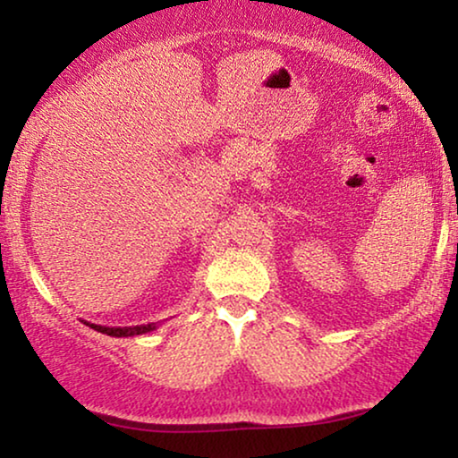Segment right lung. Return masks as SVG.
I'll use <instances>...</instances> for the list:
<instances>
[{
  "instance_id": "add662e5",
  "label": "right lung",
  "mask_w": 458,
  "mask_h": 458,
  "mask_svg": "<svg viewBox=\"0 0 458 458\" xmlns=\"http://www.w3.org/2000/svg\"><path fill=\"white\" fill-rule=\"evenodd\" d=\"M91 329L99 331V334H106L110 337H131V335H143V334H149V331H154L158 327V323H148V325H131V327H106V325H96V323H87Z\"/></svg>"
}]
</instances>
